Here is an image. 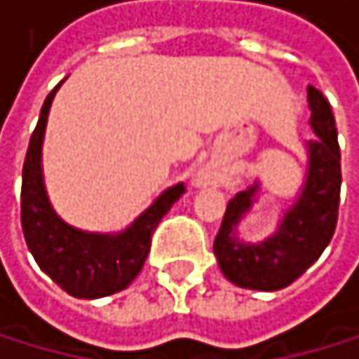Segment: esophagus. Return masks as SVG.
Masks as SVG:
<instances>
[{
    "label": "esophagus",
    "mask_w": 359,
    "mask_h": 359,
    "mask_svg": "<svg viewBox=\"0 0 359 359\" xmlns=\"http://www.w3.org/2000/svg\"><path fill=\"white\" fill-rule=\"evenodd\" d=\"M197 184H199V186H206V184H210V175L206 173V170H201V173L197 175Z\"/></svg>",
    "instance_id": "1"
}]
</instances>
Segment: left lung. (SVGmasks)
<instances>
[{
	"label": "left lung",
	"mask_w": 359,
	"mask_h": 359,
	"mask_svg": "<svg viewBox=\"0 0 359 359\" xmlns=\"http://www.w3.org/2000/svg\"><path fill=\"white\" fill-rule=\"evenodd\" d=\"M307 102L316 140L305 142L307 173L292 206L283 210L276 230L257 243L239 237V224L261 195V184L257 182L228 201L215 239L212 250L219 270L243 290L276 292L287 287L318 261L336 230L342 184L336 120L329 100L311 85Z\"/></svg>",
	"instance_id": "obj_1"
}]
</instances>
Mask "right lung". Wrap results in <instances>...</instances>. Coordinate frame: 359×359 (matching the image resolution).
Here are the masks:
<instances>
[{"mask_svg":"<svg viewBox=\"0 0 359 359\" xmlns=\"http://www.w3.org/2000/svg\"><path fill=\"white\" fill-rule=\"evenodd\" d=\"M61 83L48 94L30 137L21 180V228L34 261L74 298L111 296L140 274L160 219L184 195V184L162 191L133 224L120 232H87L69 226L52 208L43 182V137L48 114Z\"/></svg>","mask_w":359,"mask_h":359,"instance_id":"add662e5","label":"right lung"}]
</instances>
